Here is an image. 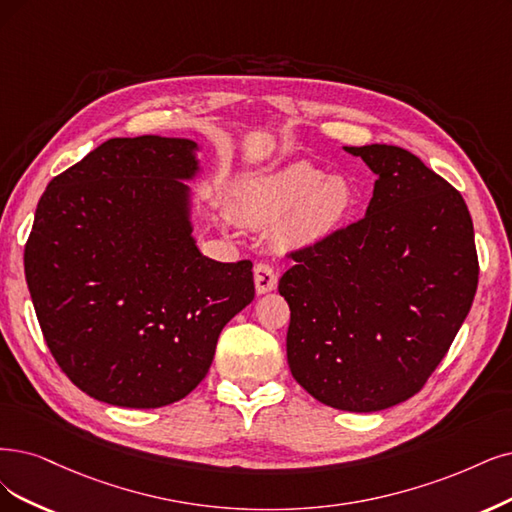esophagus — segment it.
<instances>
[{"mask_svg": "<svg viewBox=\"0 0 512 512\" xmlns=\"http://www.w3.org/2000/svg\"><path fill=\"white\" fill-rule=\"evenodd\" d=\"M253 276H255V289H257V293H270L278 285V274H276V270L270 266L268 261L255 263Z\"/></svg>", "mask_w": 512, "mask_h": 512, "instance_id": "34e87169", "label": "esophagus"}]
</instances>
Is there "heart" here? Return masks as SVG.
Returning a JSON list of instances; mask_svg holds the SVG:
<instances>
[{
    "label": "heart",
    "mask_w": 512,
    "mask_h": 512,
    "mask_svg": "<svg viewBox=\"0 0 512 512\" xmlns=\"http://www.w3.org/2000/svg\"><path fill=\"white\" fill-rule=\"evenodd\" d=\"M350 185L323 168L297 162L272 175L242 183L232 200L234 215L253 227L280 223V242L310 244L335 232L352 211Z\"/></svg>",
    "instance_id": "obj_1"
}]
</instances>
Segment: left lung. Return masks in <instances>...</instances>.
Returning a JSON list of instances; mask_svg holds the SVG:
<instances>
[{
    "label": "left lung",
    "instance_id": "obj_1",
    "mask_svg": "<svg viewBox=\"0 0 512 512\" xmlns=\"http://www.w3.org/2000/svg\"><path fill=\"white\" fill-rule=\"evenodd\" d=\"M377 175L367 215L287 253L291 373L316 401L380 411L418 394L475 299L479 257L456 187L396 145L346 147Z\"/></svg>",
    "mask_w": 512,
    "mask_h": 512
}]
</instances>
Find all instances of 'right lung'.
<instances>
[{
  "instance_id": "1",
  "label": "right lung",
  "mask_w": 512,
  "mask_h": 512,
  "mask_svg": "<svg viewBox=\"0 0 512 512\" xmlns=\"http://www.w3.org/2000/svg\"><path fill=\"white\" fill-rule=\"evenodd\" d=\"M196 143L109 139L35 208L25 278L56 365L88 396L164 407L192 392L253 301V261L204 257L185 215Z\"/></svg>"
}]
</instances>
